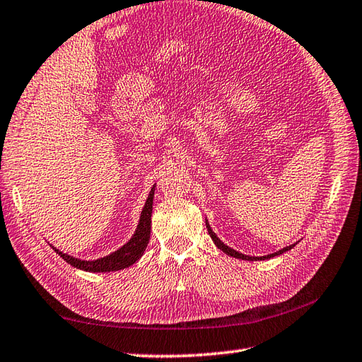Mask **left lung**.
<instances>
[{"label": "left lung", "instance_id": "8db88e82", "mask_svg": "<svg viewBox=\"0 0 362 362\" xmlns=\"http://www.w3.org/2000/svg\"><path fill=\"white\" fill-rule=\"evenodd\" d=\"M206 226H207V232H209V235H211V238L214 240V243L216 245V247L218 249H221V251L224 252V254H228V255H230V257H235V259H242V260H267V259H271V257H276V255H280V254H284V252H286V251H290V249H293L296 245H290V246H286V247H284V249H280V251H277V252H274V254H268V255H263V257H251V255H245V254H242V252H238V251H235V249H232V247H229L228 245H224L221 240L216 237V234L215 232L211 229V226H209V223H207V220H206Z\"/></svg>", "mask_w": 362, "mask_h": 362}]
</instances>
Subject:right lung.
I'll use <instances>...</instances> for the list:
<instances>
[{
	"instance_id": "right-lung-1",
	"label": "right lung",
	"mask_w": 362,
	"mask_h": 362,
	"mask_svg": "<svg viewBox=\"0 0 362 362\" xmlns=\"http://www.w3.org/2000/svg\"><path fill=\"white\" fill-rule=\"evenodd\" d=\"M153 197H155V186L151 187L148 198L146 202V206H144L141 216H139V223L138 228H136L133 237L128 240V242L119 247L117 251L111 252L107 257H102V259L98 260H80L76 259V257L68 255L65 252L59 251L57 247L52 249L57 252L63 260L69 263L71 267H74L77 269L88 271V272H110V271H119V269H125L128 267H132L133 263L138 262L146 247L148 245L150 240V229H151V209H153Z\"/></svg>"
}]
</instances>
